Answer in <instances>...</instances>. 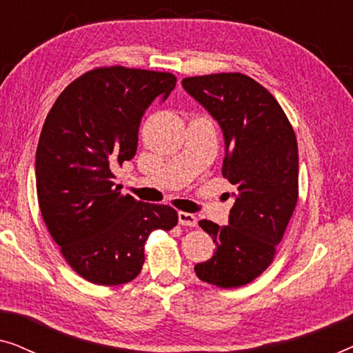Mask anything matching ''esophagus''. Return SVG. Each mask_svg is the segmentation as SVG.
Masks as SVG:
<instances>
[{"instance_id": "1", "label": "esophagus", "mask_w": 353, "mask_h": 353, "mask_svg": "<svg viewBox=\"0 0 353 353\" xmlns=\"http://www.w3.org/2000/svg\"><path fill=\"white\" fill-rule=\"evenodd\" d=\"M178 221L183 226H196L197 225V216L188 212H178Z\"/></svg>"}]
</instances>
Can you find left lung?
Segmentation results:
<instances>
[{"label": "left lung", "mask_w": 353, "mask_h": 353, "mask_svg": "<svg viewBox=\"0 0 353 353\" xmlns=\"http://www.w3.org/2000/svg\"><path fill=\"white\" fill-rule=\"evenodd\" d=\"M181 85L219 122L225 138L221 173L236 188L228 225L199 221L216 249L194 272L214 286H244L273 262L296 209V133L273 94L248 75L188 77Z\"/></svg>", "instance_id": "obj_1"}]
</instances>
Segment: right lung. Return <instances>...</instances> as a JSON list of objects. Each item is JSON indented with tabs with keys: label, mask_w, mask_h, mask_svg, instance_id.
Here are the masks:
<instances>
[{
	"label": "right lung",
	"mask_w": 353,
	"mask_h": 353,
	"mask_svg": "<svg viewBox=\"0 0 353 353\" xmlns=\"http://www.w3.org/2000/svg\"><path fill=\"white\" fill-rule=\"evenodd\" d=\"M175 85L167 72L98 67L72 81L48 114L35 157L38 204L61 254L86 281H132L149 234L178 223L170 205L123 196L114 175L137 154L146 109Z\"/></svg>",
	"instance_id": "obj_1"
}]
</instances>
